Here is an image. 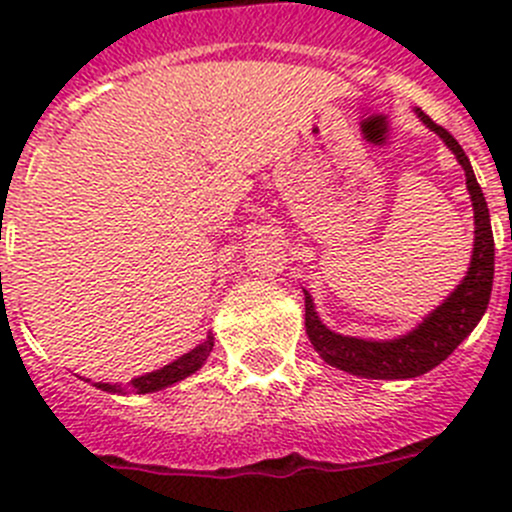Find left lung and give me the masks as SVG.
I'll return each instance as SVG.
<instances>
[{
	"label": "left lung",
	"mask_w": 512,
	"mask_h": 512,
	"mask_svg": "<svg viewBox=\"0 0 512 512\" xmlns=\"http://www.w3.org/2000/svg\"><path fill=\"white\" fill-rule=\"evenodd\" d=\"M416 116L421 118L423 126L431 128L446 143L448 151L456 156L463 173H466V188L471 195L473 223H476L471 267H468L461 285L453 289L431 314H426L421 324H416L411 332L401 334V337L379 339V342L332 332L319 319L312 294L304 289V327H307L312 347L329 366H337V369L361 376V379H416V376L431 371L433 366L448 359L453 349L476 329L480 317L488 309L490 289H493V230H490L488 203H485L483 190H480L476 173L471 168V160L458 146L456 138L443 126L433 123L421 108H416Z\"/></svg>",
	"instance_id": "1"
}]
</instances>
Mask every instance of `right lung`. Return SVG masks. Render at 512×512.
I'll list each match as a JSON object with an SVG mask.
<instances>
[{
	"label": "right lung",
	"mask_w": 512,
	"mask_h": 512,
	"mask_svg": "<svg viewBox=\"0 0 512 512\" xmlns=\"http://www.w3.org/2000/svg\"><path fill=\"white\" fill-rule=\"evenodd\" d=\"M213 347H215V337L213 334H208V337H205L198 347L190 349L188 354L178 356V359L170 361V364H165V366H160V369H156V371H148V374L136 376V379L128 381L126 386L106 384V381H98V384H94V386L101 391H111V394H153V391L168 389V386L178 384V381L188 379L190 374H195V371H198L200 366L208 361Z\"/></svg>",
	"instance_id": "right-lung-1"
}]
</instances>
